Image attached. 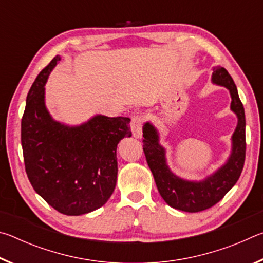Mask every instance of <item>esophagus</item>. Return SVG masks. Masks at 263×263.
I'll return each instance as SVG.
<instances>
[{
    "mask_svg": "<svg viewBox=\"0 0 263 263\" xmlns=\"http://www.w3.org/2000/svg\"><path fill=\"white\" fill-rule=\"evenodd\" d=\"M131 131L135 138H141L142 136V117L139 115L133 116L131 121Z\"/></svg>",
    "mask_w": 263,
    "mask_h": 263,
    "instance_id": "esophagus-1",
    "label": "esophagus"
}]
</instances>
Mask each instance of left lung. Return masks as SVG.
<instances>
[{"instance_id": "obj_1", "label": "left lung", "mask_w": 263, "mask_h": 263, "mask_svg": "<svg viewBox=\"0 0 263 263\" xmlns=\"http://www.w3.org/2000/svg\"><path fill=\"white\" fill-rule=\"evenodd\" d=\"M211 82L228 89L231 96L230 109L237 116V126L231 137V152L226 161L210 175L201 180H186L177 176L167 162V152L160 142V133L152 122L142 126V142L148 167L161 197L169 206L185 212L206 210L218 203L237 183L241 174L246 154V119L238 89L228 70L216 66L212 68Z\"/></svg>"}]
</instances>
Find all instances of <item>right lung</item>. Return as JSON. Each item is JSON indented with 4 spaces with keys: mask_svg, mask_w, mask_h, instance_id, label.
<instances>
[{
    "mask_svg": "<svg viewBox=\"0 0 263 263\" xmlns=\"http://www.w3.org/2000/svg\"><path fill=\"white\" fill-rule=\"evenodd\" d=\"M57 55L30 88L22 118L25 171L41 197L57 211L80 216L108 202L117 182V145L131 137L130 118L95 115L79 125L55 121L45 84Z\"/></svg>",
    "mask_w": 263,
    "mask_h": 263,
    "instance_id": "right-lung-1",
    "label": "right lung"
}]
</instances>
